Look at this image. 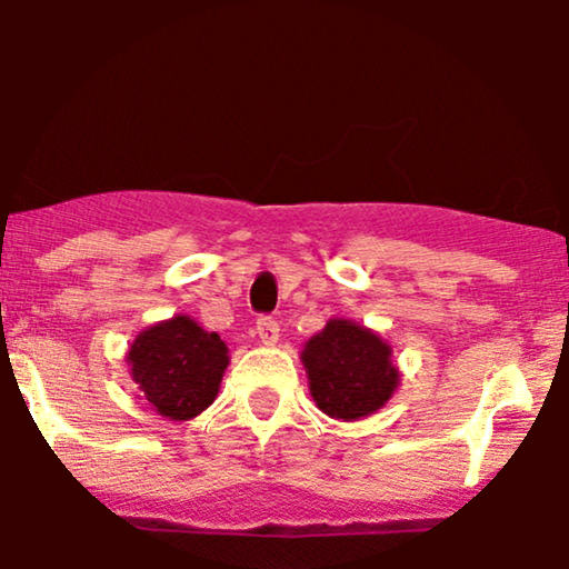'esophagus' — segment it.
I'll list each match as a JSON object with an SVG mask.
<instances>
[{
    "label": "esophagus",
    "instance_id": "34e87169",
    "mask_svg": "<svg viewBox=\"0 0 569 569\" xmlns=\"http://www.w3.org/2000/svg\"><path fill=\"white\" fill-rule=\"evenodd\" d=\"M257 333H259L261 343H267V346L277 343V339H279V323L271 316H261L257 320Z\"/></svg>",
    "mask_w": 569,
    "mask_h": 569
}]
</instances>
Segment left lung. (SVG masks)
<instances>
[{
  "mask_svg": "<svg viewBox=\"0 0 569 569\" xmlns=\"http://www.w3.org/2000/svg\"><path fill=\"white\" fill-rule=\"evenodd\" d=\"M392 349L353 320L331 318L300 353L316 406L336 421H359L392 398L400 382Z\"/></svg>",
  "mask_w": 569,
  "mask_h": 569,
  "instance_id": "8db88e82",
  "label": "left lung"
}]
</instances>
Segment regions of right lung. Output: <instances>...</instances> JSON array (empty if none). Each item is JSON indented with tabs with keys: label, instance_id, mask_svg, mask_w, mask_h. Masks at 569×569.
<instances>
[{
	"label": "right lung",
	"instance_id": "right-lung-1",
	"mask_svg": "<svg viewBox=\"0 0 569 569\" xmlns=\"http://www.w3.org/2000/svg\"><path fill=\"white\" fill-rule=\"evenodd\" d=\"M228 361L226 341L189 316L146 328L128 351L138 390L169 421H189L212 406Z\"/></svg>",
	"mask_w": 569,
	"mask_h": 569
}]
</instances>
